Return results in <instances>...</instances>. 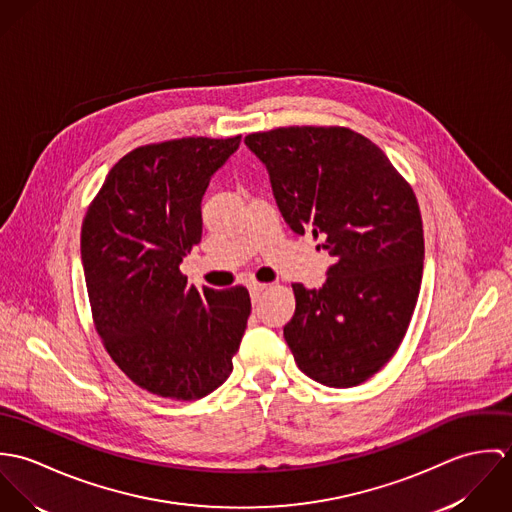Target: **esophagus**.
Listing matches in <instances>:
<instances>
[{"label": "esophagus", "mask_w": 512, "mask_h": 512, "mask_svg": "<svg viewBox=\"0 0 512 512\" xmlns=\"http://www.w3.org/2000/svg\"><path fill=\"white\" fill-rule=\"evenodd\" d=\"M268 288V284H258V282H252L250 286H248V290H250V297H252V301L256 303L258 299H260V295L262 292Z\"/></svg>", "instance_id": "obj_1"}]
</instances>
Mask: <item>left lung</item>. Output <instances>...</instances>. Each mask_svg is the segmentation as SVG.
I'll return each instance as SVG.
<instances>
[{"label": "left lung", "mask_w": 512, "mask_h": 512, "mask_svg": "<svg viewBox=\"0 0 512 512\" xmlns=\"http://www.w3.org/2000/svg\"><path fill=\"white\" fill-rule=\"evenodd\" d=\"M268 167L293 232L325 236L333 256L319 290L293 284L284 327L309 378L351 388L398 351L422 284L424 226L412 185L384 151L343 126H288L244 138Z\"/></svg>", "instance_id": "obj_1"}]
</instances>
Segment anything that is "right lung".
<instances>
[{
    "label": "right lung",
    "mask_w": 512,
    "mask_h": 512,
    "mask_svg": "<svg viewBox=\"0 0 512 512\" xmlns=\"http://www.w3.org/2000/svg\"><path fill=\"white\" fill-rule=\"evenodd\" d=\"M240 136L136 147L86 209L80 256L104 349L140 388L199 400L230 376L250 315L244 286L195 288L179 270L201 242V201Z\"/></svg>",
    "instance_id": "obj_1"
}]
</instances>
